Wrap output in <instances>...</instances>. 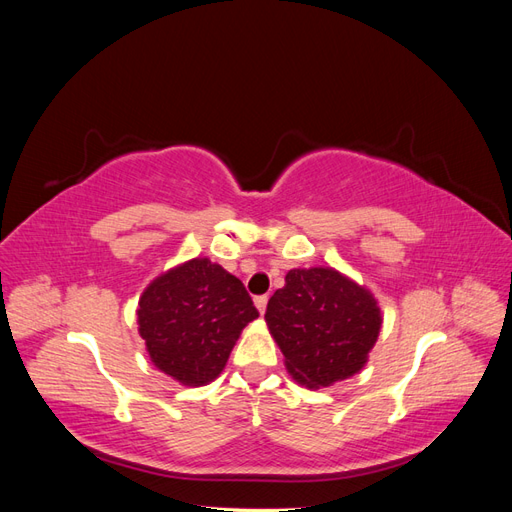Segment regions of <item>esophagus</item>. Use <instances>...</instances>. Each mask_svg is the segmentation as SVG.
Masks as SVG:
<instances>
[{
    "label": "esophagus",
    "instance_id": "1",
    "mask_svg": "<svg viewBox=\"0 0 512 512\" xmlns=\"http://www.w3.org/2000/svg\"><path fill=\"white\" fill-rule=\"evenodd\" d=\"M267 297H256L254 299V305H256V309H258V314L262 316V314H265V309H267Z\"/></svg>",
    "mask_w": 512,
    "mask_h": 512
}]
</instances>
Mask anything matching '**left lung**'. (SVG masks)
Masks as SVG:
<instances>
[{"label":"left lung","mask_w":512,"mask_h":512,"mask_svg":"<svg viewBox=\"0 0 512 512\" xmlns=\"http://www.w3.org/2000/svg\"><path fill=\"white\" fill-rule=\"evenodd\" d=\"M265 320L288 374L314 391L359 374L382 329L371 290L333 267L290 269Z\"/></svg>","instance_id":"left-lung-1"}]
</instances>
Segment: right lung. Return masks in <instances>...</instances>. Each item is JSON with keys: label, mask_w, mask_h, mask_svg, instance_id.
I'll return each instance as SVG.
<instances>
[{"label": "right lung", "mask_w": 512, "mask_h": 512, "mask_svg": "<svg viewBox=\"0 0 512 512\" xmlns=\"http://www.w3.org/2000/svg\"><path fill=\"white\" fill-rule=\"evenodd\" d=\"M256 318L239 277L200 256L158 275L136 309L151 363L183 386L218 378L241 331Z\"/></svg>", "instance_id": "1"}]
</instances>
